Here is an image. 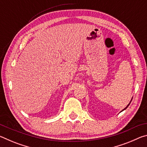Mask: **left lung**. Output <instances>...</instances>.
I'll list each match as a JSON object with an SVG mask.
<instances>
[{
	"instance_id": "obj_1",
	"label": "left lung",
	"mask_w": 147,
	"mask_h": 147,
	"mask_svg": "<svg viewBox=\"0 0 147 147\" xmlns=\"http://www.w3.org/2000/svg\"><path fill=\"white\" fill-rule=\"evenodd\" d=\"M132 98H131V100H130V103H129V104H128V106H126V108H124V109H123V110H122V111H123V110H124V109H126V108H128V106H129V105H130V102H131V100H132Z\"/></svg>"
}]
</instances>
